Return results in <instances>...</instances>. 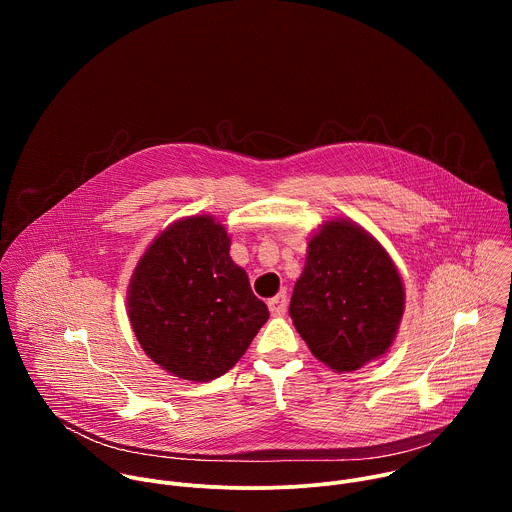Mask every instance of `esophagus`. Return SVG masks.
<instances>
[{
	"label": "esophagus",
	"mask_w": 512,
	"mask_h": 512,
	"mask_svg": "<svg viewBox=\"0 0 512 512\" xmlns=\"http://www.w3.org/2000/svg\"><path fill=\"white\" fill-rule=\"evenodd\" d=\"M267 306H269L271 316H283L285 310H287V296L281 291L279 296H275V298H271V300L267 302Z\"/></svg>",
	"instance_id": "34e87169"
}]
</instances>
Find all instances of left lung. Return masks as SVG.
<instances>
[{
    "label": "left lung",
    "instance_id": "left-lung-1",
    "mask_svg": "<svg viewBox=\"0 0 512 512\" xmlns=\"http://www.w3.org/2000/svg\"><path fill=\"white\" fill-rule=\"evenodd\" d=\"M403 310V283L387 251L350 221L324 223L289 304L312 354L334 371H356L389 350Z\"/></svg>",
    "mask_w": 512,
    "mask_h": 512
}]
</instances>
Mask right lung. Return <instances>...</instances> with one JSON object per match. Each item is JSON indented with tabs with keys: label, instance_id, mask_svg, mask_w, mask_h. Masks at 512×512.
Returning <instances> with one entry per match:
<instances>
[{
	"label": "right lung",
	"instance_id": "right-lung-1",
	"mask_svg": "<svg viewBox=\"0 0 512 512\" xmlns=\"http://www.w3.org/2000/svg\"><path fill=\"white\" fill-rule=\"evenodd\" d=\"M229 249L221 223L188 216L154 239L133 271L127 308L135 338L180 379L225 375L269 318Z\"/></svg>",
	"mask_w": 512,
	"mask_h": 512
}]
</instances>
